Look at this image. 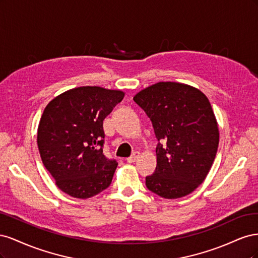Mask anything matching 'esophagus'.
I'll use <instances>...</instances> for the list:
<instances>
[{
  "label": "esophagus",
  "instance_id": "34e87169",
  "mask_svg": "<svg viewBox=\"0 0 258 258\" xmlns=\"http://www.w3.org/2000/svg\"><path fill=\"white\" fill-rule=\"evenodd\" d=\"M138 158H139V153H138V152H135L134 154H132V155L130 156V157L127 158V161H128L129 163H132V162H135Z\"/></svg>",
  "mask_w": 258,
  "mask_h": 258
}]
</instances>
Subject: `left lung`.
Returning <instances> with one entry per match:
<instances>
[{
  "instance_id": "obj_1",
  "label": "left lung",
  "mask_w": 258,
  "mask_h": 258,
  "mask_svg": "<svg viewBox=\"0 0 258 258\" xmlns=\"http://www.w3.org/2000/svg\"><path fill=\"white\" fill-rule=\"evenodd\" d=\"M134 100L151 119L158 140L157 166L146 176V187L166 199L187 196L205 181L220 141L209 99L189 85L159 82Z\"/></svg>"
}]
</instances>
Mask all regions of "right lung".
<instances>
[{"instance_id":"1","label":"right lung","mask_w":258,"mask_h":258,"mask_svg":"<svg viewBox=\"0 0 258 258\" xmlns=\"http://www.w3.org/2000/svg\"><path fill=\"white\" fill-rule=\"evenodd\" d=\"M123 96L120 90L83 86L45 107L37 129L38 151L59 189L70 196L87 199L110 186L118 163L103 154V120Z\"/></svg>"}]
</instances>
